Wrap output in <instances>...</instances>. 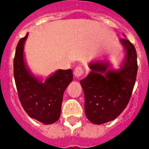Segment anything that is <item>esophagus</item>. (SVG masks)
<instances>
[{"mask_svg":"<svg viewBox=\"0 0 149 149\" xmlns=\"http://www.w3.org/2000/svg\"><path fill=\"white\" fill-rule=\"evenodd\" d=\"M84 69H83L81 66L78 65V66H77V67L75 68L74 71H73V74H74L75 77H79L84 74Z\"/></svg>","mask_w":149,"mask_h":149,"instance_id":"obj_1","label":"esophagus"}]
</instances>
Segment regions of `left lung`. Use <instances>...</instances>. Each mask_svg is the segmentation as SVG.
I'll return each mask as SVG.
<instances>
[{
	"mask_svg": "<svg viewBox=\"0 0 149 149\" xmlns=\"http://www.w3.org/2000/svg\"><path fill=\"white\" fill-rule=\"evenodd\" d=\"M120 42L126 55L119 70L109 69L108 62H92L89 65L91 72L80 80L85 97V113L93 124L101 125L114 120L132 97L138 72L137 52L129 40L122 38Z\"/></svg>",
	"mask_w": 149,
	"mask_h": 149,
	"instance_id": "1",
	"label": "left lung"
}]
</instances>
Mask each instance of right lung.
I'll use <instances>...</instances> for the list:
<instances>
[{
	"mask_svg": "<svg viewBox=\"0 0 149 149\" xmlns=\"http://www.w3.org/2000/svg\"><path fill=\"white\" fill-rule=\"evenodd\" d=\"M27 33L17 43L14 58V77L17 94L23 108L29 117L50 125L58 120L64 91L72 80L71 70H58L42 82L27 67L24 45Z\"/></svg>",
	"mask_w": 149,
	"mask_h": 149,
	"instance_id": "obj_1",
	"label": "right lung"
}]
</instances>
